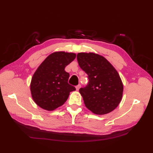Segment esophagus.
<instances>
[{"instance_id":"esophagus-1","label":"esophagus","mask_w":153,"mask_h":153,"mask_svg":"<svg viewBox=\"0 0 153 153\" xmlns=\"http://www.w3.org/2000/svg\"><path fill=\"white\" fill-rule=\"evenodd\" d=\"M81 88V85H78L76 87V89L77 91H79V89Z\"/></svg>"}]
</instances>
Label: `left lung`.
Segmentation results:
<instances>
[{
  "instance_id": "8db88e82",
  "label": "left lung",
  "mask_w": 153,
  "mask_h": 153,
  "mask_svg": "<svg viewBox=\"0 0 153 153\" xmlns=\"http://www.w3.org/2000/svg\"><path fill=\"white\" fill-rule=\"evenodd\" d=\"M77 60L89 80L79 89L85 106L97 115L113 111L121 102L123 91L118 71L105 57L94 53H79Z\"/></svg>"
}]
</instances>
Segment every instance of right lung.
I'll return each instance as SVG.
<instances>
[{
	"label": "right lung",
	"mask_w": 153,
	"mask_h": 153,
	"mask_svg": "<svg viewBox=\"0 0 153 153\" xmlns=\"http://www.w3.org/2000/svg\"><path fill=\"white\" fill-rule=\"evenodd\" d=\"M76 57V54L57 51L45 58L31 78L32 99L41 108L53 111L62 106L70 93L76 90L68 83L70 74L65 68Z\"/></svg>",
	"instance_id": "1"
}]
</instances>
